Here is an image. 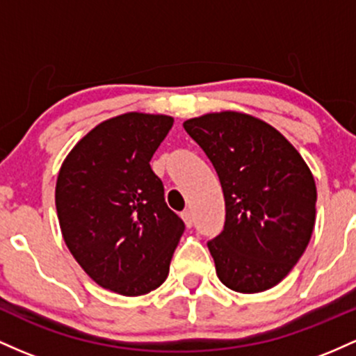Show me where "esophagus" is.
<instances>
[{
    "label": "esophagus",
    "mask_w": 356,
    "mask_h": 356,
    "mask_svg": "<svg viewBox=\"0 0 356 356\" xmlns=\"http://www.w3.org/2000/svg\"><path fill=\"white\" fill-rule=\"evenodd\" d=\"M181 218H183V220H185L186 227L193 225V211H191L190 209H186V210L181 211Z\"/></svg>",
    "instance_id": "34e87169"
}]
</instances>
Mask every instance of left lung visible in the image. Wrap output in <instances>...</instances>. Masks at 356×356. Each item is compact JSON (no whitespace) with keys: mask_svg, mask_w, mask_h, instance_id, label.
I'll list each match as a JSON object with an SVG mask.
<instances>
[{"mask_svg":"<svg viewBox=\"0 0 356 356\" xmlns=\"http://www.w3.org/2000/svg\"><path fill=\"white\" fill-rule=\"evenodd\" d=\"M210 159L225 198V223L207 242L218 279L237 293L282 281L309 243L316 185L294 146L261 119L207 114L183 122Z\"/></svg>","mask_w":356,"mask_h":356,"instance_id":"8db88e82","label":"left lung"}]
</instances>
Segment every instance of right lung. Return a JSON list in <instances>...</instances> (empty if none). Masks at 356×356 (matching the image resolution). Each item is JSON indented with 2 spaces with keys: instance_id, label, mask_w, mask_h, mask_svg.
Returning <instances> with one entry per match:
<instances>
[{
  "instance_id": "right-lung-1",
  "label": "right lung",
  "mask_w": 356,
  "mask_h": 356,
  "mask_svg": "<svg viewBox=\"0 0 356 356\" xmlns=\"http://www.w3.org/2000/svg\"><path fill=\"white\" fill-rule=\"evenodd\" d=\"M171 126L170 115H118L82 138L60 168L55 205L63 241L99 286L122 296L166 281L185 230L149 166Z\"/></svg>"
}]
</instances>
